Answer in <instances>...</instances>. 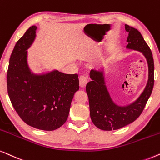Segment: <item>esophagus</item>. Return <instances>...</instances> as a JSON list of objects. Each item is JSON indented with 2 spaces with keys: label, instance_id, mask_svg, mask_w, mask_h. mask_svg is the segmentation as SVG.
<instances>
[{
  "label": "esophagus",
  "instance_id": "34e87169",
  "mask_svg": "<svg viewBox=\"0 0 160 160\" xmlns=\"http://www.w3.org/2000/svg\"><path fill=\"white\" fill-rule=\"evenodd\" d=\"M79 82H80V86L81 88H85L88 82L87 78H85V76H80L79 78Z\"/></svg>",
  "mask_w": 160,
  "mask_h": 160
}]
</instances>
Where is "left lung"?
Wrapping results in <instances>:
<instances>
[{
    "mask_svg": "<svg viewBox=\"0 0 160 160\" xmlns=\"http://www.w3.org/2000/svg\"><path fill=\"white\" fill-rule=\"evenodd\" d=\"M125 30L128 32L126 48L140 51L147 61L148 81L142 93L134 102L122 107L112 99L103 72L91 69L90 77L92 81L86 85L90 115L93 124L103 130H118L134 122L142 113L154 87V65L151 49L138 30L125 24Z\"/></svg>",
    "mask_w": 160,
    "mask_h": 160,
    "instance_id": "obj_1",
    "label": "left lung"
}]
</instances>
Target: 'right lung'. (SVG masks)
I'll return each instance as SVG.
<instances>
[{
  "label": "right lung",
  "mask_w": 160,
  "mask_h": 160,
  "mask_svg": "<svg viewBox=\"0 0 160 160\" xmlns=\"http://www.w3.org/2000/svg\"><path fill=\"white\" fill-rule=\"evenodd\" d=\"M36 29L30 27L15 45L7 71L8 94L26 124L51 131L67 121L74 95L79 90V80L78 74L58 70L40 75L31 72L28 49L34 41Z\"/></svg>",
  "instance_id": "obj_1"
}]
</instances>
